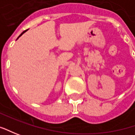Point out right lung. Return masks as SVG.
I'll return each instance as SVG.
<instances>
[{
  "mask_svg": "<svg viewBox=\"0 0 135 135\" xmlns=\"http://www.w3.org/2000/svg\"><path fill=\"white\" fill-rule=\"evenodd\" d=\"M27 30H25V31H23V32H22V33H21V34H20V36H18V38H19V37H20V36H21V35H22V34H23V33H25L26 31H27Z\"/></svg>",
  "mask_w": 135,
  "mask_h": 135,
  "instance_id": "obj_1",
  "label": "right lung"
}]
</instances>
